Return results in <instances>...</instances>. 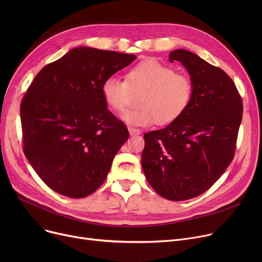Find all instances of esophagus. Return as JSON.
Wrapping results in <instances>:
<instances>
[{"mask_svg":"<svg viewBox=\"0 0 262 262\" xmlns=\"http://www.w3.org/2000/svg\"><path fill=\"white\" fill-rule=\"evenodd\" d=\"M128 132H129V135H130V136H137V135H140V134H141V130H140V129L134 128V127H129V128H128Z\"/></svg>","mask_w":262,"mask_h":262,"instance_id":"34e87169","label":"esophagus"}]
</instances>
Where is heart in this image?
<instances>
[{
	"label": "heart",
	"instance_id": "b5f03b06",
	"mask_svg": "<svg viewBox=\"0 0 262 262\" xmlns=\"http://www.w3.org/2000/svg\"><path fill=\"white\" fill-rule=\"evenodd\" d=\"M132 90H143L138 100L140 107L121 116L122 121L132 126L146 127L157 121L159 124L171 123L186 112L192 98L190 78L154 59L144 60L130 69L126 80L113 75L102 85L105 103L116 112L126 107Z\"/></svg>",
	"mask_w": 262,
	"mask_h": 262
}]
</instances>
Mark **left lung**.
I'll return each instance as SVG.
<instances>
[{
	"mask_svg": "<svg viewBox=\"0 0 262 262\" xmlns=\"http://www.w3.org/2000/svg\"><path fill=\"white\" fill-rule=\"evenodd\" d=\"M169 60L186 68L192 98L167 127L144 134L141 162L160 196L186 201L207 191L229 166L243 106L236 85L220 68L183 49L172 51Z\"/></svg>",
	"mask_w": 262,
	"mask_h": 262,
	"instance_id": "1",
	"label": "left lung"
}]
</instances>
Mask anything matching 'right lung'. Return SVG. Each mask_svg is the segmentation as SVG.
<instances>
[{
  "label": "right lung",
  "instance_id": "right-lung-1",
  "mask_svg": "<svg viewBox=\"0 0 262 262\" xmlns=\"http://www.w3.org/2000/svg\"><path fill=\"white\" fill-rule=\"evenodd\" d=\"M136 59L89 47L70 50L41 70L21 103L23 150L51 189L73 199L98 190L128 139L107 108L104 80Z\"/></svg>",
  "mask_w": 262,
  "mask_h": 262
}]
</instances>
